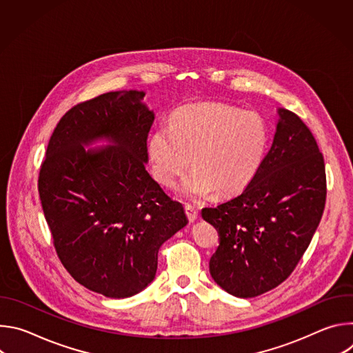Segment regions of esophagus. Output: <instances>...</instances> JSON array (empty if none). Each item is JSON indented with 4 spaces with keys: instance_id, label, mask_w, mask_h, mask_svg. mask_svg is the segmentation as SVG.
Returning a JSON list of instances; mask_svg holds the SVG:
<instances>
[{
    "instance_id": "1",
    "label": "esophagus",
    "mask_w": 353,
    "mask_h": 353,
    "mask_svg": "<svg viewBox=\"0 0 353 353\" xmlns=\"http://www.w3.org/2000/svg\"><path fill=\"white\" fill-rule=\"evenodd\" d=\"M184 210H185V215H187V218H188L190 222H194V221L198 218V210H196L195 207H192V205H185Z\"/></svg>"
}]
</instances>
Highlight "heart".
<instances>
[{"mask_svg": "<svg viewBox=\"0 0 353 353\" xmlns=\"http://www.w3.org/2000/svg\"><path fill=\"white\" fill-rule=\"evenodd\" d=\"M270 128L256 112L222 103H194L181 108L172 125H159L149 139L155 174L174 185L190 166L183 183L190 199L243 190L260 172L270 149Z\"/></svg>", "mask_w": 353, "mask_h": 353, "instance_id": "heart-1", "label": "heart"}]
</instances>
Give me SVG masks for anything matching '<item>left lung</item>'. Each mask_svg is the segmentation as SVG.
Here are the masks:
<instances>
[{"label": "left lung", "instance_id": "1", "mask_svg": "<svg viewBox=\"0 0 353 353\" xmlns=\"http://www.w3.org/2000/svg\"><path fill=\"white\" fill-rule=\"evenodd\" d=\"M278 114L256 177L239 195L201 211L219 234L211 276L236 297L263 294L293 272L325 207V166L316 138L294 113L279 109Z\"/></svg>", "mask_w": 353, "mask_h": 353}]
</instances>
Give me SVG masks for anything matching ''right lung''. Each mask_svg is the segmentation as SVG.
<instances>
[{"label": "right lung", "mask_w": 353, "mask_h": 353, "mask_svg": "<svg viewBox=\"0 0 353 353\" xmlns=\"http://www.w3.org/2000/svg\"><path fill=\"white\" fill-rule=\"evenodd\" d=\"M143 96L108 92L75 105L54 128L39 173L41 208L64 268L114 299L154 281L161 245L188 222L145 169L155 114ZM102 137L114 145L83 148Z\"/></svg>", "instance_id": "1"}]
</instances>
